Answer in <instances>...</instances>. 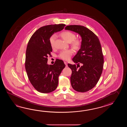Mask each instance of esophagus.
<instances>
[{"label":"esophagus","mask_w":127,"mask_h":127,"mask_svg":"<svg viewBox=\"0 0 127 127\" xmlns=\"http://www.w3.org/2000/svg\"><path fill=\"white\" fill-rule=\"evenodd\" d=\"M64 63L66 65V66H67V62H65V61H64Z\"/></svg>","instance_id":"esophagus-1"}]
</instances>
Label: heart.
Segmentation results:
<instances>
[{
    "instance_id": "heart-1",
    "label": "heart",
    "mask_w": 127,
    "mask_h": 127,
    "mask_svg": "<svg viewBox=\"0 0 127 127\" xmlns=\"http://www.w3.org/2000/svg\"><path fill=\"white\" fill-rule=\"evenodd\" d=\"M61 36L64 40L68 43H70L73 49H78L81 46V41L78 39H75L76 35L73 32L68 31H66L61 32ZM56 38V34H53L49 38V43L51 47H54V41ZM73 50L68 49L63 50L60 52L59 57L60 59L65 60H68L73 54Z\"/></svg>"
}]
</instances>
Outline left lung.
I'll return each mask as SVG.
<instances>
[{"label": "left lung", "mask_w": 127, "mask_h": 127, "mask_svg": "<svg viewBox=\"0 0 127 127\" xmlns=\"http://www.w3.org/2000/svg\"><path fill=\"white\" fill-rule=\"evenodd\" d=\"M65 29L78 33L82 38L81 48L72 60L82 66L78 68L75 64L67 65L72 71V88L77 92H87L95 86L103 72L104 59L100 41L94 32L83 26L68 25Z\"/></svg>", "instance_id": "left-lung-1"}]
</instances>
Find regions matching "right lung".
<instances>
[{"mask_svg":"<svg viewBox=\"0 0 127 127\" xmlns=\"http://www.w3.org/2000/svg\"><path fill=\"white\" fill-rule=\"evenodd\" d=\"M64 24H51L41 27L30 38L27 45L25 67L31 84L38 92L49 93L56 89L59 77L65 67L57 59L53 65L47 64L52 48L49 38L54 32L63 30Z\"/></svg>","mask_w":127,"mask_h":127,"instance_id":"right-lung-1","label":"right lung"}]
</instances>
